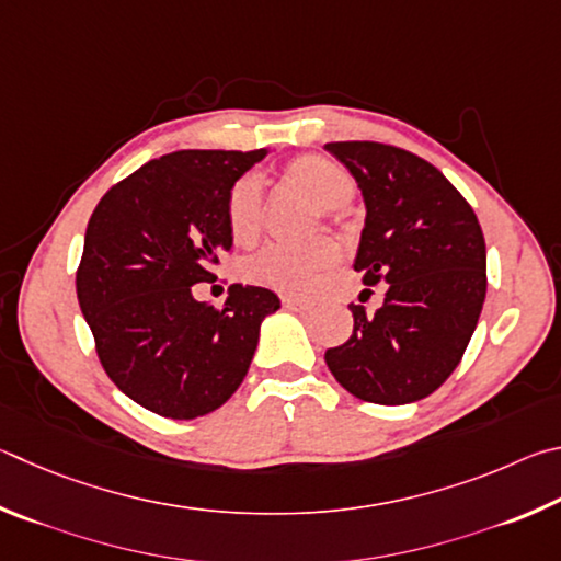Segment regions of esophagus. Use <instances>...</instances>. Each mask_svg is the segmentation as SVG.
<instances>
[{
	"label": "esophagus",
	"instance_id": "34e87169",
	"mask_svg": "<svg viewBox=\"0 0 561 561\" xmlns=\"http://www.w3.org/2000/svg\"><path fill=\"white\" fill-rule=\"evenodd\" d=\"M280 302H283V308H288V310H308L310 308V300L298 298V296H283Z\"/></svg>",
	"mask_w": 561,
	"mask_h": 561
}]
</instances>
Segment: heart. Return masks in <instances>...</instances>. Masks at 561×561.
<instances>
[{
  "mask_svg": "<svg viewBox=\"0 0 561 561\" xmlns=\"http://www.w3.org/2000/svg\"><path fill=\"white\" fill-rule=\"evenodd\" d=\"M286 176L306 190L316 199L325 216L340 219V209L355 196V180L340 162L325 154H302L288 162ZM263 182L259 174H243L231 184L226 194V224L231 239L239 245H251L263 233ZM340 259V245L320 236V239L300 245L271 243L253 253L243 263L245 280L255 286L280 293H306L316 286L322 273Z\"/></svg>",
  "mask_w": 561,
  "mask_h": 561,
  "instance_id": "obj_1",
  "label": "heart"
}]
</instances>
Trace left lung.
<instances>
[{
	"instance_id": "1",
	"label": "left lung",
	"mask_w": 561,
	"mask_h": 561,
	"mask_svg": "<svg viewBox=\"0 0 561 561\" xmlns=\"http://www.w3.org/2000/svg\"><path fill=\"white\" fill-rule=\"evenodd\" d=\"M367 206L355 271L387 283L375 316L352 302L345 345L325 352L350 394L399 407L444 385L483 310L485 239L476 211L434 164L381 142H328Z\"/></svg>"
}]
</instances>
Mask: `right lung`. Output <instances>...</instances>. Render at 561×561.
Segmentation results:
<instances>
[{
  "label": "right lung",
  "mask_w": 561,
  "mask_h": 561,
  "mask_svg": "<svg viewBox=\"0 0 561 561\" xmlns=\"http://www.w3.org/2000/svg\"><path fill=\"white\" fill-rule=\"evenodd\" d=\"M268 150L162 154L105 192L88 221L78 306L98 359L135 404L196 419L241 387L261 322L280 308L268 288H229L224 308L192 296L231 251L226 194Z\"/></svg>",
  "instance_id": "obj_1"
}]
</instances>
